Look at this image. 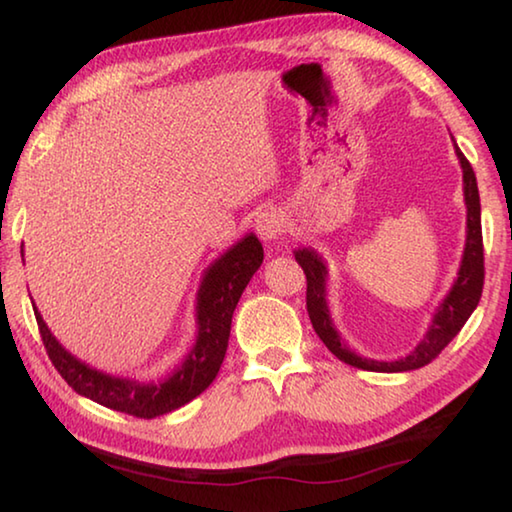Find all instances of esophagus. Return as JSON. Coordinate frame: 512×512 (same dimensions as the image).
I'll return each mask as SVG.
<instances>
[{
	"label": "esophagus",
	"instance_id": "obj_1",
	"mask_svg": "<svg viewBox=\"0 0 512 512\" xmlns=\"http://www.w3.org/2000/svg\"><path fill=\"white\" fill-rule=\"evenodd\" d=\"M286 229V219L279 208H267L256 217V233L261 235V240L272 242Z\"/></svg>",
	"mask_w": 512,
	"mask_h": 512
}]
</instances>
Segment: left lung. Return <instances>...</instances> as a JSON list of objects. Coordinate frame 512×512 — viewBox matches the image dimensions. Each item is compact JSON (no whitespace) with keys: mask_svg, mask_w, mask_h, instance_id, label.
<instances>
[{"mask_svg":"<svg viewBox=\"0 0 512 512\" xmlns=\"http://www.w3.org/2000/svg\"><path fill=\"white\" fill-rule=\"evenodd\" d=\"M455 155H458L462 167V185H465V206H467V240L465 251H462V263L458 270V279L453 281L451 290H448L442 304L437 306L435 316H432L426 336L421 338L419 345L407 357H400L396 361H377L359 357L352 352L345 343V338L336 332L332 313H329L327 304V263L316 249L302 247L295 249V261L302 265L306 274V311H309L311 325L320 336V341L327 345L329 352L336 355L345 364L361 368V371L373 373H403L414 371L430 364L439 352H442L478 306L483 293V233H481V196H478L476 174L467 162V157L460 153L458 144H455Z\"/></svg>","mask_w":512,"mask_h":512,"instance_id":"1","label":"left lung"}]
</instances>
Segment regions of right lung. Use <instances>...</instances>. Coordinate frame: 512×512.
I'll return each mask as SVG.
<instances>
[{"mask_svg":"<svg viewBox=\"0 0 512 512\" xmlns=\"http://www.w3.org/2000/svg\"><path fill=\"white\" fill-rule=\"evenodd\" d=\"M263 263V245L254 233L235 242L203 272L196 293V341L187 357L160 382H139L132 377H116L93 368L61 345L47 329L41 313H36L47 357L61 377L80 396L91 398L109 410L132 414L137 419H155L190 403L206 391L219 373L231 336V318L242 290Z\"/></svg>","mask_w":512,"mask_h":512,"instance_id":"right-lung-1","label":"right lung"}]
</instances>
